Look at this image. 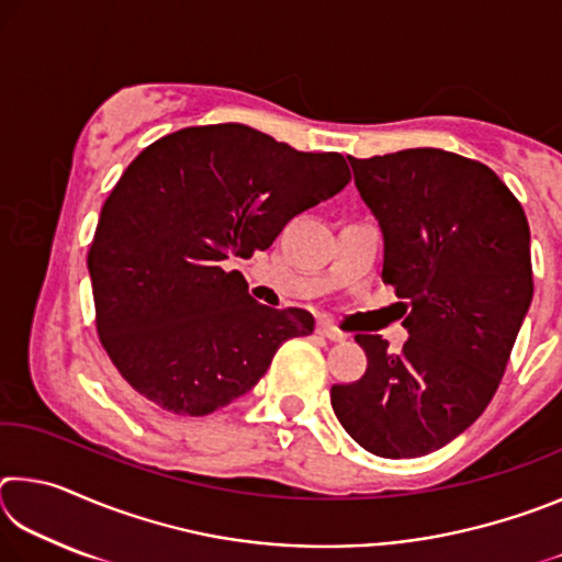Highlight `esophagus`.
Segmentation results:
<instances>
[{
  "label": "esophagus",
  "instance_id": "obj_1",
  "mask_svg": "<svg viewBox=\"0 0 562 562\" xmlns=\"http://www.w3.org/2000/svg\"><path fill=\"white\" fill-rule=\"evenodd\" d=\"M317 335H322V337L329 339V341H345V339H347L345 331L337 329L335 325H331V322H319V325H317Z\"/></svg>",
  "mask_w": 562,
  "mask_h": 562
}]
</instances>
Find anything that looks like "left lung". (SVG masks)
Segmentation results:
<instances>
[{"instance_id": "1", "label": "left lung", "mask_w": 562, "mask_h": 562, "mask_svg": "<svg viewBox=\"0 0 562 562\" xmlns=\"http://www.w3.org/2000/svg\"><path fill=\"white\" fill-rule=\"evenodd\" d=\"M349 166L382 227V278L408 339L392 351L382 335H357L367 372L331 386V408L361 449L416 459L469 429L496 394L532 300L530 227L479 160L408 148Z\"/></svg>"}]
</instances>
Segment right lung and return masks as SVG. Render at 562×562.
Wrapping results in <instances>:
<instances>
[{
	"mask_svg": "<svg viewBox=\"0 0 562 562\" xmlns=\"http://www.w3.org/2000/svg\"><path fill=\"white\" fill-rule=\"evenodd\" d=\"M349 180L345 156L302 154L243 123L150 144L103 203L89 250L97 329L121 376L183 416L250 392L315 317L252 300L227 260L268 250Z\"/></svg>",
	"mask_w": 562,
	"mask_h": 562,
	"instance_id": "1",
	"label": "right lung"
}]
</instances>
